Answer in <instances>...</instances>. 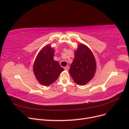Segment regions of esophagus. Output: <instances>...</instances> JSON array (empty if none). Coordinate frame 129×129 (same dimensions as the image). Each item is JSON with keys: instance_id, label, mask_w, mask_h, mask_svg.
<instances>
[{"instance_id": "1", "label": "esophagus", "mask_w": 129, "mask_h": 129, "mask_svg": "<svg viewBox=\"0 0 129 129\" xmlns=\"http://www.w3.org/2000/svg\"><path fill=\"white\" fill-rule=\"evenodd\" d=\"M69 69V66H66V67H64V69L66 70V71H68Z\"/></svg>"}]
</instances>
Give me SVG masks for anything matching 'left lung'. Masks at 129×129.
<instances>
[{
    "label": "left lung",
    "mask_w": 129,
    "mask_h": 129,
    "mask_svg": "<svg viewBox=\"0 0 129 129\" xmlns=\"http://www.w3.org/2000/svg\"><path fill=\"white\" fill-rule=\"evenodd\" d=\"M75 56L69 69V74L76 83L80 85L87 84L95 75L96 62L94 55L88 46L78 45Z\"/></svg>",
    "instance_id": "1"
}]
</instances>
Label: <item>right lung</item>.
<instances>
[{"label":"right lung","instance_id":"obj_1","mask_svg":"<svg viewBox=\"0 0 129 129\" xmlns=\"http://www.w3.org/2000/svg\"><path fill=\"white\" fill-rule=\"evenodd\" d=\"M55 50L47 45L39 52L33 64V72L41 84L47 86L55 82L64 71L58 62L54 60Z\"/></svg>","mask_w":129,"mask_h":129}]
</instances>
